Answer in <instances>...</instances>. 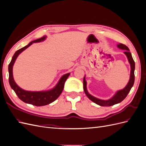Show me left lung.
I'll use <instances>...</instances> for the list:
<instances>
[{"mask_svg":"<svg viewBox=\"0 0 146 146\" xmlns=\"http://www.w3.org/2000/svg\"><path fill=\"white\" fill-rule=\"evenodd\" d=\"M117 46L119 48H121V49H122V50H125V51L123 53H124V54L127 57V59L130 64V68H131L129 81L128 82L126 86L123 88V89L117 91L115 93V94H114L111 98H110L108 100H102L98 98H96L93 96L89 94V92H88L87 90V88H86V81L85 80V76L83 78V90L85 92L86 95L91 101H92L95 104H98L100 106L110 107V106H112L121 102L126 98L127 94H129L131 88L133 86V84L135 82L134 72H135V64L133 58H132L131 53L130 52L129 48H128L127 46H126L124 44H122L121 43H119V44L117 45Z\"/></svg>","mask_w":146,"mask_h":146,"instance_id":"1","label":"left lung"}]
</instances>
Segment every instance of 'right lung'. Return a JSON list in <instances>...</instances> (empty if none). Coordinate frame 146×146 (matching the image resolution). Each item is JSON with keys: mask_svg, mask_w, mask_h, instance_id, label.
Here are the masks:
<instances>
[{"mask_svg": "<svg viewBox=\"0 0 146 146\" xmlns=\"http://www.w3.org/2000/svg\"><path fill=\"white\" fill-rule=\"evenodd\" d=\"M47 36H44L41 38H39L36 40L31 41L29 43V44L26 46L20 48L19 50H17L14 55L13 56L11 62L8 66V72H9V83L11 88L14 90L15 93L17 97L24 102L32 104L35 106H44L49 104L55 101L57 98H58L62 92L64 83L67 78L69 76L70 73L66 74L61 77L58 83L56 86L52 88V89L48 91H25L21 88L18 85H17L14 80L13 76V67L15 64V61L17 57L21 54L22 52H23L26 48H28L30 46L35 42H39L44 41L46 39Z\"/></svg>", "mask_w": 146, "mask_h": 146, "instance_id": "obj_1", "label": "right lung"}]
</instances>
